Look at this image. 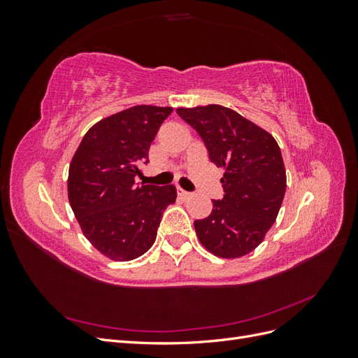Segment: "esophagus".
<instances>
[{"mask_svg":"<svg viewBox=\"0 0 358 358\" xmlns=\"http://www.w3.org/2000/svg\"><path fill=\"white\" fill-rule=\"evenodd\" d=\"M178 196L180 197V199H188V197H191V192H188V191H185V189H182V188H178Z\"/></svg>","mask_w":358,"mask_h":358,"instance_id":"1","label":"esophagus"}]
</instances>
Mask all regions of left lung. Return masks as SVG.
Instances as JSON below:
<instances>
[{"label": "left lung", "instance_id": "8db88e82", "mask_svg": "<svg viewBox=\"0 0 358 358\" xmlns=\"http://www.w3.org/2000/svg\"><path fill=\"white\" fill-rule=\"evenodd\" d=\"M176 113L203 138L209 158L225 170L222 200L194 221L200 243L220 258H239L263 242L282 204L287 175L273 136L220 104L179 107Z\"/></svg>", "mask_w": 358, "mask_h": 358}]
</instances>
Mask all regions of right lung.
<instances>
[{
    "instance_id": "add662e5",
    "label": "right lung",
    "mask_w": 358,
    "mask_h": 358,
    "mask_svg": "<svg viewBox=\"0 0 358 358\" xmlns=\"http://www.w3.org/2000/svg\"><path fill=\"white\" fill-rule=\"evenodd\" d=\"M171 107L134 106L92 125L73 155L69 201L82 233L104 257L129 262L154 245L173 185H136L150 143Z\"/></svg>"
}]
</instances>
